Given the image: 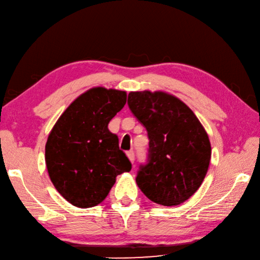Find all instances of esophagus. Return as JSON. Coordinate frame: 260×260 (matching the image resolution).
<instances>
[{
  "label": "esophagus",
  "instance_id": "esophagus-1",
  "mask_svg": "<svg viewBox=\"0 0 260 260\" xmlns=\"http://www.w3.org/2000/svg\"><path fill=\"white\" fill-rule=\"evenodd\" d=\"M126 156H128L129 161H130L132 164H134V162H135V153H134V151L126 152Z\"/></svg>",
  "mask_w": 260,
  "mask_h": 260
}]
</instances>
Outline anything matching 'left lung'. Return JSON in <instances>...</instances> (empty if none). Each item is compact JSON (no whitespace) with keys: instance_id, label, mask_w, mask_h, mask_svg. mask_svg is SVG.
<instances>
[{"instance_id":"left-lung-1","label":"left lung","mask_w":260,"mask_h":260,"mask_svg":"<svg viewBox=\"0 0 260 260\" xmlns=\"http://www.w3.org/2000/svg\"><path fill=\"white\" fill-rule=\"evenodd\" d=\"M128 105L150 140L149 162L136 179L139 188L156 204L184 203L210 167L212 148L204 126L182 100L166 91H131Z\"/></svg>"}]
</instances>
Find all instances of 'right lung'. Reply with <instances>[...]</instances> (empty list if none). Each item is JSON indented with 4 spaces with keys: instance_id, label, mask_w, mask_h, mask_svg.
I'll return each instance as SVG.
<instances>
[{
    "instance_id": "right-lung-1",
    "label": "right lung",
    "mask_w": 260,
    "mask_h": 260,
    "mask_svg": "<svg viewBox=\"0 0 260 260\" xmlns=\"http://www.w3.org/2000/svg\"><path fill=\"white\" fill-rule=\"evenodd\" d=\"M125 101V91L93 87L67 107L49 132L45 145L49 179L76 207L100 204L117 175L131 170L118 137L108 129Z\"/></svg>"
}]
</instances>
